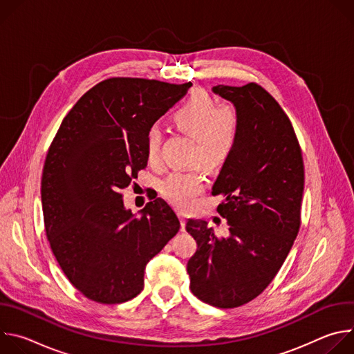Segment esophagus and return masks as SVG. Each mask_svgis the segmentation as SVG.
Segmentation results:
<instances>
[{"mask_svg": "<svg viewBox=\"0 0 354 354\" xmlns=\"http://www.w3.org/2000/svg\"><path fill=\"white\" fill-rule=\"evenodd\" d=\"M179 216V220H180V231H185V227H186V216L182 214V213H178Z\"/></svg>", "mask_w": 354, "mask_h": 354, "instance_id": "esophagus-1", "label": "esophagus"}]
</instances>
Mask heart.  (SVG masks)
<instances>
[{
  "instance_id": "obj_1",
  "label": "heart",
  "mask_w": 354,
  "mask_h": 354,
  "mask_svg": "<svg viewBox=\"0 0 354 354\" xmlns=\"http://www.w3.org/2000/svg\"><path fill=\"white\" fill-rule=\"evenodd\" d=\"M172 124L194 138L192 161L214 171L231 157L238 141L239 116L232 106H220L205 91H193L171 115ZM161 131L151 126L144 137V156L149 165L160 158ZM161 194L179 209H189L205 190V178L197 171H175L160 186Z\"/></svg>"
}]
</instances>
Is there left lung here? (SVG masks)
<instances>
[{
    "label": "left lung",
    "instance_id": "1",
    "mask_svg": "<svg viewBox=\"0 0 354 354\" xmlns=\"http://www.w3.org/2000/svg\"><path fill=\"white\" fill-rule=\"evenodd\" d=\"M239 116V134L213 185L224 194L218 213L228 236L217 238L203 220L189 218L197 243L187 262L192 292L217 308L257 298L284 263L299 230L304 162L290 119L258 84L217 85Z\"/></svg>",
    "mask_w": 354,
    "mask_h": 354
}]
</instances>
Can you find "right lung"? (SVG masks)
Here are the masks:
<instances>
[{
    "mask_svg": "<svg viewBox=\"0 0 354 354\" xmlns=\"http://www.w3.org/2000/svg\"><path fill=\"white\" fill-rule=\"evenodd\" d=\"M144 78L96 84L64 118L43 167L46 235L71 284L100 304L141 292L144 270L180 223L161 197L134 216L120 190L147 165L144 137L190 88Z\"/></svg>",
    "mask_w": 354,
    "mask_h": 354,
    "instance_id": "add662e5",
    "label": "right lung"
}]
</instances>
